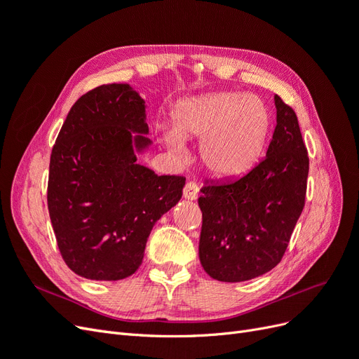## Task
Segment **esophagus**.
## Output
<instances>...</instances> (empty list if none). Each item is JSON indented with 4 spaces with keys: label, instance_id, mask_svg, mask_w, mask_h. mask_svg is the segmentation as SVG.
<instances>
[{
    "label": "esophagus",
    "instance_id": "1",
    "mask_svg": "<svg viewBox=\"0 0 359 359\" xmlns=\"http://www.w3.org/2000/svg\"><path fill=\"white\" fill-rule=\"evenodd\" d=\"M199 194V186L194 181H187L186 186H184V190H182V196L189 199V201H194L198 198Z\"/></svg>",
    "mask_w": 359,
    "mask_h": 359
}]
</instances>
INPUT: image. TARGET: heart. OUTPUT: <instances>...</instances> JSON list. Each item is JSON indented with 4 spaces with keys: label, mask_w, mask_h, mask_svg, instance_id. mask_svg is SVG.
Masks as SVG:
<instances>
[{
    "label": "heart",
    "mask_w": 359,
    "mask_h": 359,
    "mask_svg": "<svg viewBox=\"0 0 359 359\" xmlns=\"http://www.w3.org/2000/svg\"><path fill=\"white\" fill-rule=\"evenodd\" d=\"M172 133L178 139L201 140V157L219 177H236L252 168L262 153L269 130L265 104L255 95L212 93L182 102L172 115ZM168 145L181 151L178 140Z\"/></svg>",
    "instance_id": "heart-1"
}]
</instances>
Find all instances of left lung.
<instances>
[{
	"mask_svg": "<svg viewBox=\"0 0 359 359\" xmlns=\"http://www.w3.org/2000/svg\"><path fill=\"white\" fill-rule=\"evenodd\" d=\"M266 157L238 180L201 189L199 259L220 281L252 280L280 264L306 205L309 154L295 111L276 95Z\"/></svg>",
	"mask_w": 359,
	"mask_h": 359,
	"instance_id": "left-lung-1",
	"label": "left lung"
}]
</instances>
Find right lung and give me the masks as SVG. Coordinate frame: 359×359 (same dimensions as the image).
<instances>
[{
    "label": "right lung",
    "instance_id": "right-lung-1",
    "mask_svg": "<svg viewBox=\"0 0 359 359\" xmlns=\"http://www.w3.org/2000/svg\"><path fill=\"white\" fill-rule=\"evenodd\" d=\"M144 99L126 83L81 95L52 148L48 210L67 266L90 280H123L142 264L160 217L182 196L186 178L136 163L149 145Z\"/></svg>",
    "mask_w": 359,
    "mask_h": 359
}]
</instances>
